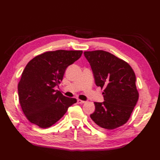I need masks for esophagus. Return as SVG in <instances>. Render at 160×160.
<instances>
[{
	"mask_svg": "<svg viewBox=\"0 0 160 160\" xmlns=\"http://www.w3.org/2000/svg\"><path fill=\"white\" fill-rule=\"evenodd\" d=\"M86 102V101H84V100H77V103L78 104H84Z\"/></svg>",
	"mask_w": 160,
	"mask_h": 160,
	"instance_id": "obj_1",
	"label": "esophagus"
}]
</instances>
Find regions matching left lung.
Masks as SVG:
<instances>
[{
  "label": "left lung",
  "instance_id": "obj_1",
  "mask_svg": "<svg viewBox=\"0 0 160 160\" xmlns=\"http://www.w3.org/2000/svg\"><path fill=\"white\" fill-rule=\"evenodd\" d=\"M90 64L97 86L104 88V102H94L95 111L90 115L93 124L113 130L125 124L138 100L136 75L124 60L102 50L85 52Z\"/></svg>",
  "mask_w": 160,
  "mask_h": 160
}]
</instances>
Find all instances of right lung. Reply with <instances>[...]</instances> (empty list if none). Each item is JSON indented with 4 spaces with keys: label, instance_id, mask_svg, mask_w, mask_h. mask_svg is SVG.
Returning <instances> with one entry per match:
<instances>
[{
    "label": "right lung",
    "instance_id": "add662e5",
    "mask_svg": "<svg viewBox=\"0 0 160 160\" xmlns=\"http://www.w3.org/2000/svg\"><path fill=\"white\" fill-rule=\"evenodd\" d=\"M82 51L56 50L34 57L18 83L19 104L29 122L41 128L53 125L77 100L53 88L60 83L66 69L81 56Z\"/></svg>",
    "mask_w": 160,
    "mask_h": 160
}]
</instances>
